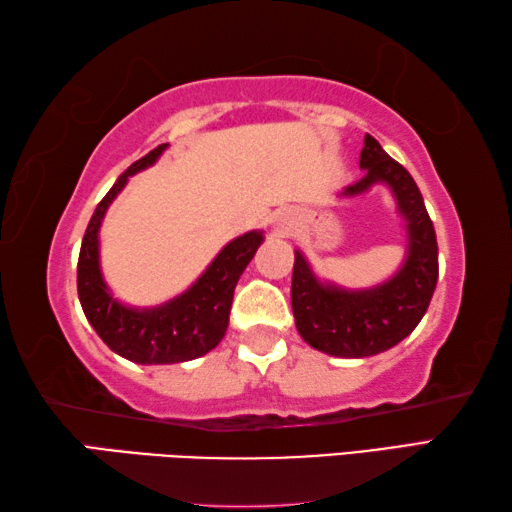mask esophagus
Returning <instances> with one entry per match:
<instances>
[{"instance_id": "obj_1", "label": "esophagus", "mask_w": 512, "mask_h": 512, "mask_svg": "<svg viewBox=\"0 0 512 512\" xmlns=\"http://www.w3.org/2000/svg\"><path fill=\"white\" fill-rule=\"evenodd\" d=\"M280 230L282 232H289V221L287 219H280Z\"/></svg>"}]
</instances>
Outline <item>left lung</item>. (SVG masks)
I'll list each match as a JSON object with an SVG mask.
<instances>
[{"label": "left lung", "instance_id": "8db88e82", "mask_svg": "<svg viewBox=\"0 0 512 512\" xmlns=\"http://www.w3.org/2000/svg\"><path fill=\"white\" fill-rule=\"evenodd\" d=\"M363 178L341 196L366 194L386 185L406 223V259L391 280L370 289L348 291L320 282L305 255L296 250L291 307L302 339L332 357L363 359L391 350L406 339L427 311L438 282L436 230L411 173L395 162L372 135H366L359 158Z\"/></svg>", "mask_w": 512, "mask_h": 512}]
</instances>
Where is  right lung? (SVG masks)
I'll return each instance as SVG.
<instances>
[{
    "instance_id": "obj_1",
    "label": "right lung",
    "mask_w": 512,
    "mask_h": 512,
    "mask_svg": "<svg viewBox=\"0 0 512 512\" xmlns=\"http://www.w3.org/2000/svg\"><path fill=\"white\" fill-rule=\"evenodd\" d=\"M167 146L160 144L158 149L133 162L101 198L83 235L79 268H76L79 300L94 332L119 357L144 366L192 361L221 343L228 329L232 296L239 277L264 241L262 230H250L232 239L192 287L164 305L135 309L112 298L99 266L101 221L110 203L126 187L128 178L151 167Z\"/></svg>"
}]
</instances>
